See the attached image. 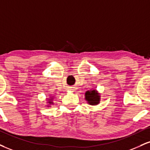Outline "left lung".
I'll return each instance as SVG.
<instances>
[{
    "mask_svg": "<svg viewBox=\"0 0 150 150\" xmlns=\"http://www.w3.org/2000/svg\"><path fill=\"white\" fill-rule=\"evenodd\" d=\"M85 99L88 101L89 105H95L99 103L100 101V96L99 93H97L96 90L93 91H87L85 93Z\"/></svg>",
    "mask_w": 150,
    "mask_h": 150,
    "instance_id": "left-lung-1",
    "label": "left lung"
}]
</instances>
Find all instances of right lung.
Masks as SVG:
<instances>
[{"label":"right lung","mask_w":150,"mask_h":150,"mask_svg":"<svg viewBox=\"0 0 150 150\" xmlns=\"http://www.w3.org/2000/svg\"><path fill=\"white\" fill-rule=\"evenodd\" d=\"M49 103H52V102H51V101H50V102H49Z\"/></svg>","instance_id":"obj_1"}]
</instances>
